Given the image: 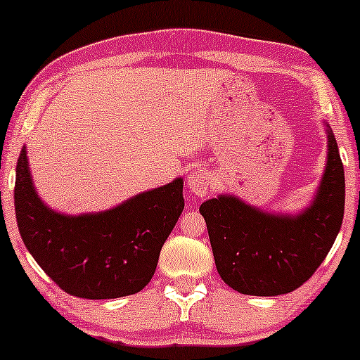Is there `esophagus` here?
<instances>
[{"mask_svg":"<svg viewBox=\"0 0 360 360\" xmlns=\"http://www.w3.org/2000/svg\"><path fill=\"white\" fill-rule=\"evenodd\" d=\"M186 185H188V190L195 196H205L208 193V188H210L208 174L200 169L190 172L188 179H186Z\"/></svg>","mask_w":360,"mask_h":360,"instance_id":"1","label":"esophagus"}]
</instances>
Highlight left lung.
Masks as SVG:
<instances>
[{"label":"left lung","mask_w":360,"mask_h":360,"mask_svg":"<svg viewBox=\"0 0 360 360\" xmlns=\"http://www.w3.org/2000/svg\"><path fill=\"white\" fill-rule=\"evenodd\" d=\"M326 165L311 203L295 214L272 213L234 195L205 201L219 277L243 295L277 297L307 282L326 257L341 229L346 181L338 142L328 122Z\"/></svg>","instance_id":"obj_1"}]
</instances>
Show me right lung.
<instances>
[{
	"mask_svg": "<svg viewBox=\"0 0 360 360\" xmlns=\"http://www.w3.org/2000/svg\"><path fill=\"white\" fill-rule=\"evenodd\" d=\"M184 206L179 176L110 210L60 213L39 196L26 146L19 154L14 210L22 243L44 272L73 297L106 300L141 292Z\"/></svg>",
	"mask_w": 360,
	"mask_h": 360,
	"instance_id": "obj_1",
	"label": "right lung"
}]
</instances>
